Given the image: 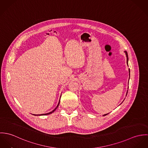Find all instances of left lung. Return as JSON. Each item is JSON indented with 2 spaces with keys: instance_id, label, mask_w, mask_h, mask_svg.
Returning <instances> with one entry per match:
<instances>
[{
  "instance_id": "left-lung-1",
  "label": "left lung",
  "mask_w": 148,
  "mask_h": 148,
  "mask_svg": "<svg viewBox=\"0 0 148 148\" xmlns=\"http://www.w3.org/2000/svg\"><path fill=\"white\" fill-rule=\"evenodd\" d=\"M125 53H126V55H127V65H128V56H127V51H125ZM129 74H130V69H129ZM106 114H105L104 116H106Z\"/></svg>"
}]
</instances>
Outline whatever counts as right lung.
<instances>
[{
  "mask_svg": "<svg viewBox=\"0 0 148 148\" xmlns=\"http://www.w3.org/2000/svg\"><path fill=\"white\" fill-rule=\"evenodd\" d=\"M59 103H60V101H59V103L58 105L56 107V108H55L54 110H53L52 112H49V113H46V114H40V115H47V114H51V113H52V112H54V111H55V110L57 109V108L58 107V106H59ZM34 115H35V116H36V115H38V114H36V115H35V114H34ZM38 115H39V114H38Z\"/></svg>",
  "mask_w": 148,
  "mask_h": 148,
  "instance_id": "right-lung-1",
  "label": "right lung"
}]
</instances>
